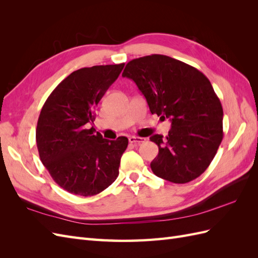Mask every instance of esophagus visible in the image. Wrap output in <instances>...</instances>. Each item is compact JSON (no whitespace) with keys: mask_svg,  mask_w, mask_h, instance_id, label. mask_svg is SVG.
Instances as JSON below:
<instances>
[{"mask_svg":"<svg viewBox=\"0 0 258 258\" xmlns=\"http://www.w3.org/2000/svg\"><path fill=\"white\" fill-rule=\"evenodd\" d=\"M129 142L131 143V144H141V143H143L144 142V139L143 138H139V137H130L129 138Z\"/></svg>","mask_w":258,"mask_h":258,"instance_id":"34e87169","label":"esophagus"}]
</instances>
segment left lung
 I'll return each instance as SVG.
<instances>
[{"instance_id": "8db88e82", "label": "left lung", "mask_w": 258, "mask_h": 258, "mask_svg": "<svg viewBox=\"0 0 258 258\" xmlns=\"http://www.w3.org/2000/svg\"><path fill=\"white\" fill-rule=\"evenodd\" d=\"M122 76L136 83L152 114L171 121L166 139L150 138L159 148L154 174L184 184L204 173L223 140V107L207 76L163 54L131 60Z\"/></svg>"}]
</instances>
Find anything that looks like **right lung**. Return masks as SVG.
Instances as JSON below:
<instances>
[{"label": "right lung", "instance_id": "obj_1", "mask_svg": "<svg viewBox=\"0 0 258 258\" xmlns=\"http://www.w3.org/2000/svg\"><path fill=\"white\" fill-rule=\"evenodd\" d=\"M124 63L83 68L62 81L44 103L37 120L36 144L44 167L60 187L88 197L118 176L128 139H103L88 128L108 87Z\"/></svg>", "mask_w": 258, "mask_h": 258}]
</instances>
